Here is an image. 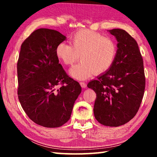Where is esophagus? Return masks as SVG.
<instances>
[{
	"mask_svg": "<svg viewBox=\"0 0 157 157\" xmlns=\"http://www.w3.org/2000/svg\"><path fill=\"white\" fill-rule=\"evenodd\" d=\"M79 84H80L81 86L82 87V88H86V84L85 83V82H81Z\"/></svg>",
	"mask_w": 157,
	"mask_h": 157,
	"instance_id": "1",
	"label": "esophagus"
}]
</instances>
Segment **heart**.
Segmentation results:
<instances>
[{"label": "heart", "instance_id": "heart-1", "mask_svg": "<svg viewBox=\"0 0 157 157\" xmlns=\"http://www.w3.org/2000/svg\"><path fill=\"white\" fill-rule=\"evenodd\" d=\"M70 45L61 43L56 48L58 59L65 65L81 62L71 69V76L85 79L108 71L115 62L118 47L114 39L87 29L79 30L70 39Z\"/></svg>", "mask_w": 157, "mask_h": 157}]
</instances>
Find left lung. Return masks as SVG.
<instances>
[{"instance_id": "left-lung-1", "label": "left lung", "mask_w": 157, "mask_h": 157, "mask_svg": "<svg viewBox=\"0 0 157 157\" xmlns=\"http://www.w3.org/2000/svg\"><path fill=\"white\" fill-rule=\"evenodd\" d=\"M109 32L118 41L115 62L87 86L96 94L95 118L105 126L118 127L136 116L145 88L142 55L136 40L122 29Z\"/></svg>"}]
</instances>
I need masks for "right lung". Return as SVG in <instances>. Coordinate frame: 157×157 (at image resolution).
<instances>
[{
    "instance_id": "right-lung-1",
    "label": "right lung",
    "mask_w": 157,
    "mask_h": 157,
    "mask_svg": "<svg viewBox=\"0 0 157 157\" xmlns=\"http://www.w3.org/2000/svg\"><path fill=\"white\" fill-rule=\"evenodd\" d=\"M66 39L58 31L34 30L21 46L17 62L18 98L34 123L59 127L71 118L82 88L59 63L56 48ZM60 86L58 90L56 86Z\"/></svg>"
}]
</instances>
